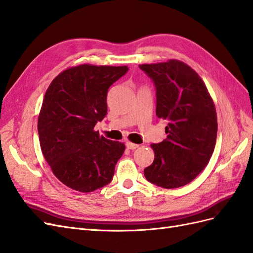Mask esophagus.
Instances as JSON below:
<instances>
[{
  "instance_id": "esophagus-1",
  "label": "esophagus",
  "mask_w": 253,
  "mask_h": 253,
  "mask_svg": "<svg viewBox=\"0 0 253 253\" xmlns=\"http://www.w3.org/2000/svg\"><path fill=\"white\" fill-rule=\"evenodd\" d=\"M126 146H127V148H129V150H135V148L139 147L138 144L131 143V142H126Z\"/></svg>"
}]
</instances>
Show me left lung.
I'll list each match as a JSON object with an SVG mask.
<instances>
[{
  "mask_svg": "<svg viewBox=\"0 0 253 253\" xmlns=\"http://www.w3.org/2000/svg\"><path fill=\"white\" fill-rule=\"evenodd\" d=\"M156 85V115L167 120V139L151 144L153 164L144 169L145 178L167 189L178 188L204 170L217 139V113L201 77L178 60L142 64Z\"/></svg>",
  "mask_w": 253,
  "mask_h": 253,
  "instance_id": "1",
  "label": "left lung"
}]
</instances>
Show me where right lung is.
I'll return each mask as SVG.
<instances>
[{
  "label": "right lung",
  "instance_id": "add662e5",
  "mask_svg": "<svg viewBox=\"0 0 253 253\" xmlns=\"http://www.w3.org/2000/svg\"><path fill=\"white\" fill-rule=\"evenodd\" d=\"M127 70L90 64L69 67L44 94L37 124L41 148L56 178L71 189L92 192L113 178L125 145L94 127L107 114L109 87Z\"/></svg>",
  "mask_w": 253,
  "mask_h": 253
}]
</instances>
